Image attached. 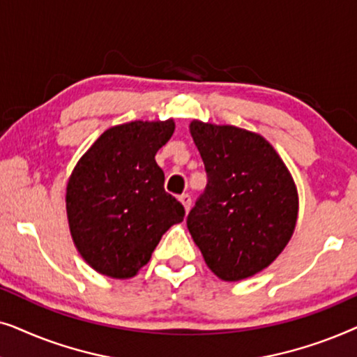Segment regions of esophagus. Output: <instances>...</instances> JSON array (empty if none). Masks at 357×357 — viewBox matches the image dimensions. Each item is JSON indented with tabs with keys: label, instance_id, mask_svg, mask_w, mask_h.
Listing matches in <instances>:
<instances>
[{
	"label": "esophagus",
	"instance_id": "esophagus-1",
	"mask_svg": "<svg viewBox=\"0 0 357 357\" xmlns=\"http://www.w3.org/2000/svg\"><path fill=\"white\" fill-rule=\"evenodd\" d=\"M178 199H180V203L183 204V208H185V211H188L190 209V206H192V197H190L188 193H183V195H180L178 197Z\"/></svg>",
	"mask_w": 357,
	"mask_h": 357
}]
</instances>
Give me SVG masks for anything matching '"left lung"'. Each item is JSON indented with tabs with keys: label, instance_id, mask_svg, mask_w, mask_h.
Segmentation results:
<instances>
[{
	"label": "left lung",
	"instance_id": "8db88e82",
	"mask_svg": "<svg viewBox=\"0 0 357 357\" xmlns=\"http://www.w3.org/2000/svg\"><path fill=\"white\" fill-rule=\"evenodd\" d=\"M190 133L208 183L187 218L202 255L222 281L271 265L294 234L299 197L275 148L253 131L193 120Z\"/></svg>",
	"mask_w": 357,
	"mask_h": 357
}]
</instances>
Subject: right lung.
I'll use <instances>...</instances> for the list:
<instances>
[{
    "label": "right lung",
    "mask_w": 357,
    "mask_h": 357,
    "mask_svg": "<svg viewBox=\"0 0 357 357\" xmlns=\"http://www.w3.org/2000/svg\"><path fill=\"white\" fill-rule=\"evenodd\" d=\"M172 119L105 130L82 154L66 185L73 242L100 275L128 280L148 265L160 237L185 209L164 190L154 155L174 135Z\"/></svg>",
    "instance_id": "add662e5"
}]
</instances>
